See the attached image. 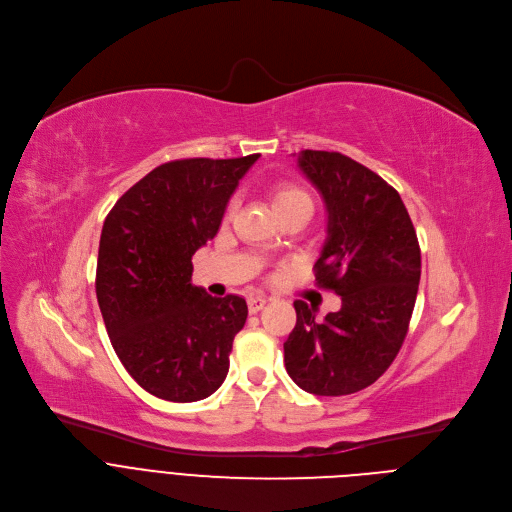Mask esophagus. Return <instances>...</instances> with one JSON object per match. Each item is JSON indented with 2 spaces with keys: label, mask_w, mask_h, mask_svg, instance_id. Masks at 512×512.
<instances>
[{
  "label": "esophagus",
  "mask_w": 512,
  "mask_h": 512,
  "mask_svg": "<svg viewBox=\"0 0 512 512\" xmlns=\"http://www.w3.org/2000/svg\"><path fill=\"white\" fill-rule=\"evenodd\" d=\"M265 304H267V298H265V296H251V298H249V312H251V314H257L259 310H263Z\"/></svg>",
  "instance_id": "1"
}]
</instances>
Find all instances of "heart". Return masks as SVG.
<instances>
[{
    "mask_svg": "<svg viewBox=\"0 0 512 512\" xmlns=\"http://www.w3.org/2000/svg\"><path fill=\"white\" fill-rule=\"evenodd\" d=\"M273 204L275 210H285V208H294V206H306L312 208V198L310 194L294 184H281L273 192Z\"/></svg>",
    "mask_w": 512,
    "mask_h": 512,
    "instance_id": "obj_1",
    "label": "heart"
}]
</instances>
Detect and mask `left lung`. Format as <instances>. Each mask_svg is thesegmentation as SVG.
<instances>
[{"label":"left lung","mask_w":512,"mask_h":512,"mask_svg":"<svg viewBox=\"0 0 512 512\" xmlns=\"http://www.w3.org/2000/svg\"><path fill=\"white\" fill-rule=\"evenodd\" d=\"M298 166L328 210L316 281L340 296L338 312L316 320L296 300V328L283 342L287 375L320 397L373 385L395 360L413 314L421 251L399 192L338 152L304 150Z\"/></svg>","instance_id":"obj_1"}]
</instances>
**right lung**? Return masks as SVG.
<instances>
[{"label": "right lung", "mask_w": 512, "mask_h": 512, "mask_svg": "<svg viewBox=\"0 0 512 512\" xmlns=\"http://www.w3.org/2000/svg\"><path fill=\"white\" fill-rule=\"evenodd\" d=\"M257 160L162 164L105 218L95 281L103 322L125 371L160 399L200 401L227 379L247 302L212 298L192 285V255L214 239L229 198Z\"/></svg>", "instance_id": "1"}]
</instances>
